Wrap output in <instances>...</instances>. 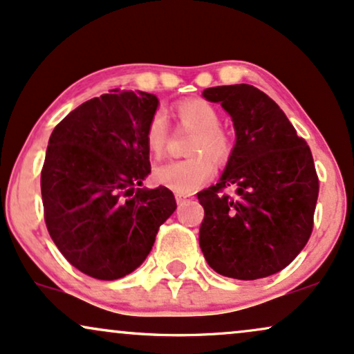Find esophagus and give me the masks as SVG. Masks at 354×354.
Listing matches in <instances>:
<instances>
[{"instance_id":"esophagus-1","label":"esophagus","mask_w":354,"mask_h":354,"mask_svg":"<svg viewBox=\"0 0 354 354\" xmlns=\"http://www.w3.org/2000/svg\"><path fill=\"white\" fill-rule=\"evenodd\" d=\"M190 198H192V195H190V194H176V201H177V203H182V202H185V201H190Z\"/></svg>"}]
</instances>
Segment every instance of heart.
<instances>
[{
    "mask_svg": "<svg viewBox=\"0 0 354 354\" xmlns=\"http://www.w3.org/2000/svg\"><path fill=\"white\" fill-rule=\"evenodd\" d=\"M178 124L195 131L187 152L194 156L174 160L153 170V180L178 194H190L214 176L216 162H225L230 156L232 142L227 132L220 129V115L210 102L203 99H187L174 106ZM145 147L153 159L164 156L169 140L165 118L156 112L145 127Z\"/></svg>",
    "mask_w": 354,
    "mask_h": 354,
    "instance_id": "1",
    "label": "heart"
}]
</instances>
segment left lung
<instances>
[{
	"mask_svg": "<svg viewBox=\"0 0 354 354\" xmlns=\"http://www.w3.org/2000/svg\"><path fill=\"white\" fill-rule=\"evenodd\" d=\"M203 97L230 114L236 142L218 184L197 194L205 210L202 253L223 277H270L292 263L313 230L319 190L313 156L285 112L257 87H209ZM228 186L235 196L225 192Z\"/></svg>",
	"mask_w": 354,
	"mask_h": 354,
	"instance_id": "obj_1",
	"label": "left lung"
}]
</instances>
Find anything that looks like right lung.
<instances>
[{
	"label": "right lung",
	"mask_w": 354,
	"mask_h": 354,
	"mask_svg": "<svg viewBox=\"0 0 354 354\" xmlns=\"http://www.w3.org/2000/svg\"><path fill=\"white\" fill-rule=\"evenodd\" d=\"M157 106L153 94L109 91L71 111L49 137L46 227L64 259L97 280L134 272L177 209L167 187L139 189L151 174L144 134Z\"/></svg>",
	"instance_id": "obj_1"
}]
</instances>
